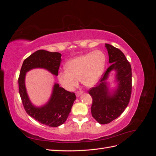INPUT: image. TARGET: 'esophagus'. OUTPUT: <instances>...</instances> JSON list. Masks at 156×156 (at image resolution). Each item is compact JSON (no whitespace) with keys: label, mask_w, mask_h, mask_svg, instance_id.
Instances as JSON below:
<instances>
[{"label":"esophagus","mask_w":156,"mask_h":156,"mask_svg":"<svg viewBox=\"0 0 156 156\" xmlns=\"http://www.w3.org/2000/svg\"><path fill=\"white\" fill-rule=\"evenodd\" d=\"M83 92L82 91V90H79V91H77L76 92V96L77 97H79L80 95H81V94L83 93Z\"/></svg>","instance_id":"esophagus-1"}]
</instances>
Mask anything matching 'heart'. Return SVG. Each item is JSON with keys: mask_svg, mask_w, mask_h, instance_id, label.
<instances>
[{"mask_svg": "<svg viewBox=\"0 0 156 156\" xmlns=\"http://www.w3.org/2000/svg\"><path fill=\"white\" fill-rule=\"evenodd\" d=\"M105 63V55L100 50L77 56L68 61L66 69L60 71L58 80L62 87L69 91L77 85L79 79L84 86L92 87L100 79Z\"/></svg>", "mask_w": 156, "mask_h": 156, "instance_id": "obj_1", "label": "heart"}]
</instances>
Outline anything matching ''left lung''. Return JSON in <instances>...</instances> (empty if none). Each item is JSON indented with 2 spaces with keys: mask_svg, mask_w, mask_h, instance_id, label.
Returning <instances> with one entry per match:
<instances>
[{
  "mask_svg": "<svg viewBox=\"0 0 156 156\" xmlns=\"http://www.w3.org/2000/svg\"><path fill=\"white\" fill-rule=\"evenodd\" d=\"M111 66L103 73L96 86L89 89L92 98V116L101 124H106L119 117L129 102L131 94V67L122 52L110 44H105ZM112 70L117 72L119 81L117 88L112 95L106 87L105 81Z\"/></svg>",
  "mask_w": 156,
  "mask_h": 156,
  "instance_id": "left-lung-1",
  "label": "left lung"
}]
</instances>
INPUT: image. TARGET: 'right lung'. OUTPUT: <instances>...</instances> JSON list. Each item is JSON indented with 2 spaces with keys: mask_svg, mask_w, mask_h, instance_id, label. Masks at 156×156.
<instances>
[{
  "mask_svg": "<svg viewBox=\"0 0 156 156\" xmlns=\"http://www.w3.org/2000/svg\"><path fill=\"white\" fill-rule=\"evenodd\" d=\"M61 56L62 55L56 52L45 50L36 51L24 60L18 79L19 92L25 111L36 120L49 127H58L67 120L76 99L75 94L55 83L49 102L41 107H35L27 94L25 77L27 72L37 68H45L53 75H58Z\"/></svg>",
  "mask_w": 156,
  "mask_h": 156,
  "instance_id": "add662e5",
  "label": "right lung"
}]
</instances>
